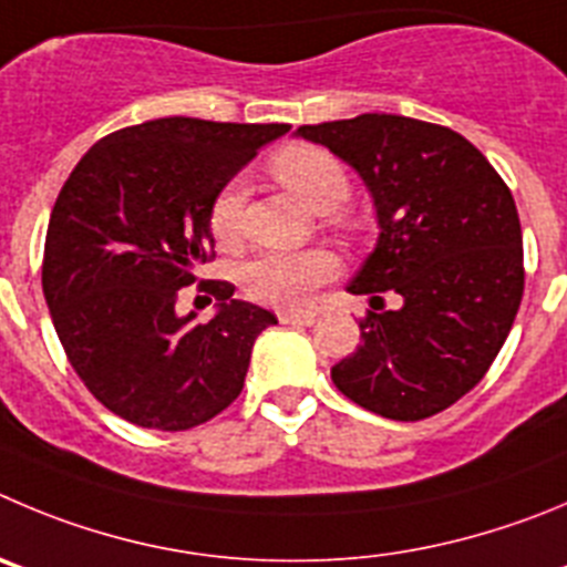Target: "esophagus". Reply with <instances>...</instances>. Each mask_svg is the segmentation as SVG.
<instances>
[{"mask_svg": "<svg viewBox=\"0 0 567 567\" xmlns=\"http://www.w3.org/2000/svg\"><path fill=\"white\" fill-rule=\"evenodd\" d=\"M279 321H282V324L310 327L316 324V313H288V310H282V313H279Z\"/></svg>", "mask_w": 567, "mask_h": 567, "instance_id": "34e87169", "label": "esophagus"}]
</instances>
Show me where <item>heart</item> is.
<instances>
[{
    "label": "heart",
    "instance_id": "1",
    "mask_svg": "<svg viewBox=\"0 0 567 567\" xmlns=\"http://www.w3.org/2000/svg\"><path fill=\"white\" fill-rule=\"evenodd\" d=\"M268 171L288 187L301 204L313 212L336 209L349 195V173L336 153L310 142L279 147L268 162ZM243 204L246 187L231 178L215 193L209 204V229L220 246H235L243 235ZM338 271V259L324 248L308 251H266L254 257L243 271V282L251 299L282 310L308 308L316 290L330 282Z\"/></svg>",
    "mask_w": 567,
    "mask_h": 567
}]
</instances>
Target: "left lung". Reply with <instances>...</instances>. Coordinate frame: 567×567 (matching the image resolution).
Here are the masks:
<instances>
[{
    "mask_svg": "<svg viewBox=\"0 0 567 567\" xmlns=\"http://www.w3.org/2000/svg\"><path fill=\"white\" fill-rule=\"evenodd\" d=\"M352 164L378 206L380 240L349 293L403 308L361 319V347L332 367L343 396L385 420L451 409L504 347L523 299L517 206L484 153L444 125L361 114L299 125Z\"/></svg>",
    "mask_w": 567,
    "mask_h": 567,
    "instance_id": "8db88e82",
    "label": "left lung"
}]
</instances>
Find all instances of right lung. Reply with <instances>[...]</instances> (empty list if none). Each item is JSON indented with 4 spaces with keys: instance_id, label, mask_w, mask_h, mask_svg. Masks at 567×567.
Wrapping results in <instances>:
<instances>
[{
    "instance_id": "right-lung-1",
    "label": "right lung",
    "mask_w": 567,
    "mask_h": 567,
    "mask_svg": "<svg viewBox=\"0 0 567 567\" xmlns=\"http://www.w3.org/2000/svg\"><path fill=\"white\" fill-rule=\"evenodd\" d=\"M290 125L164 116L103 136L69 173L47 226L41 288L61 347L97 403L151 431H189L246 383L268 310L206 279L215 319L178 316V290L215 257L209 204Z\"/></svg>"
}]
</instances>
